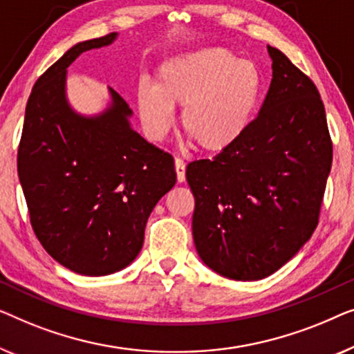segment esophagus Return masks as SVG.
Returning a JSON list of instances; mask_svg holds the SVG:
<instances>
[{"label":"esophagus","instance_id":"esophagus-1","mask_svg":"<svg viewBox=\"0 0 354 354\" xmlns=\"http://www.w3.org/2000/svg\"><path fill=\"white\" fill-rule=\"evenodd\" d=\"M175 170H176V178L178 183H183L186 179V165L181 158H175Z\"/></svg>","mask_w":354,"mask_h":354}]
</instances>
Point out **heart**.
<instances>
[{"instance_id": "1", "label": "heart", "mask_w": 354, "mask_h": 354, "mask_svg": "<svg viewBox=\"0 0 354 354\" xmlns=\"http://www.w3.org/2000/svg\"><path fill=\"white\" fill-rule=\"evenodd\" d=\"M261 77L252 62L226 48H201L163 62L157 84L138 86V109L144 129L160 141L183 106L181 127L205 152L218 153L243 136L255 113Z\"/></svg>"}]
</instances>
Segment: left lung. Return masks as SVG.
I'll return each mask as SVG.
<instances>
[{"mask_svg": "<svg viewBox=\"0 0 354 354\" xmlns=\"http://www.w3.org/2000/svg\"><path fill=\"white\" fill-rule=\"evenodd\" d=\"M268 53L272 78L258 117L232 147L186 170L198 257L234 281L274 274L310 241L332 167L319 91L286 54Z\"/></svg>", "mask_w": 354, "mask_h": 354, "instance_id": "left-lung-1", "label": "left lung"}]
</instances>
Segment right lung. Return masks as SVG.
<instances>
[{
    "label": "right lung",
    "instance_id": "right-lung-1",
    "mask_svg": "<svg viewBox=\"0 0 354 354\" xmlns=\"http://www.w3.org/2000/svg\"><path fill=\"white\" fill-rule=\"evenodd\" d=\"M117 37L77 43L37 80L17 153L38 241L57 263L83 276L131 265L149 215L176 183L173 157L134 131L133 111L117 91L109 88L111 102L94 115L68 102V66Z\"/></svg>",
    "mask_w": 354,
    "mask_h": 354
}]
</instances>
